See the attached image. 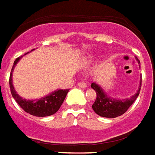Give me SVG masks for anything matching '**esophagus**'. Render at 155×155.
Instances as JSON below:
<instances>
[{
  "instance_id": "34e87169",
  "label": "esophagus",
  "mask_w": 155,
  "mask_h": 155,
  "mask_svg": "<svg viewBox=\"0 0 155 155\" xmlns=\"http://www.w3.org/2000/svg\"><path fill=\"white\" fill-rule=\"evenodd\" d=\"M80 88H85L86 87H87V84H86V83L84 82H80V83H78V84H77Z\"/></svg>"
}]
</instances>
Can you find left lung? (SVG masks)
<instances>
[{
    "label": "left lung",
    "mask_w": 155,
    "mask_h": 155,
    "mask_svg": "<svg viewBox=\"0 0 155 155\" xmlns=\"http://www.w3.org/2000/svg\"><path fill=\"white\" fill-rule=\"evenodd\" d=\"M137 61L138 62H140L139 60ZM91 87L95 90L97 94L96 100L92 106V108L95 113L101 117L115 118L124 114L130 106H132V104L136 101V99L137 98L141 87V76H140V86H139L140 88L137 92L130 98L123 99V100L113 98L111 97L106 95L104 93L103 89L98 84H97L96 83H92Z\"/></svg>",
    "instance_id": "1"
}]
</instances>
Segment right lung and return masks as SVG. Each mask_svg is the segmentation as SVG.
<instances>
[{"label": "right lung", "mask_w": 155, "mask_h": 155, "mask_svg": "<svg viewBox=\"0 0 155 155\" xmlns=\"http://www.w3.org/2000/svg\"><path fill=\"white\" fill-rule=\"evenodd\" d=\"M21 58L22 57L16 58L12 67L10 75H9V88H10V92H11L13 97L24 111L31 115L45 117L55 114L61 107L62 102L64 101L67 93L69 92V89H57L48 96L44 97L37 100H26L22 98V97H20L16 93L13 85V80H12V76H13L12 72L14 71L15 65L17 64V62L19 61Z\"/></svg>", "instance_id": "1"}]
</instances>
